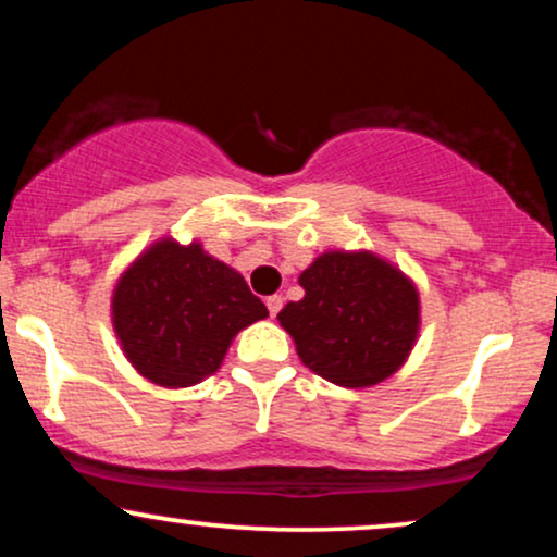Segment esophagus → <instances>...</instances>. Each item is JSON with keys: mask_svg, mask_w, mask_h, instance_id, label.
<instances>
[{"mask_svg": "<svg viewBox=\"0 0 557 557\" xmlns=\"http://www.w3.org/2000/svg\"><path fill=\"white\" fill-rule=\"evenodd\" d=\"M267 309H270L272 317H277L280 309H283V296H270V298H267Z\"/></svg>", "mask_w": 557, "mask_h": 557, "instance_id": "1", "label": "esophagus"}]
</instances>
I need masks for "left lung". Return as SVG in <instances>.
<instances>
[{
    "label": "left lung",
    "mask_w": 557,
    "mask_h": 557,
    "mask_svg": "<svg viewBox=\"0 0 557 557\" xmlns=\"http://www.w3.org/2000/svg\"><path fill=\"white\" fill-rule=\"evenodd\" d=\"M298 283L304 298L277 319L311 372L341 387L398 372L419 335V293L406 274L369 251H327Z\"/></svg>",
    "instance_id": "left-lung-1"
}]
</instances>
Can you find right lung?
Returning a JSON list of instances; mask_svg holds the SVG:
<instances>
[{"label": "right lung", "instance_id": "right-lung-1", "mask_svg": "<svg viewBox=\"0 0 557 557\" xmlns=\"http://www.w3.org/2000/svg\"><path fill=\"white\" fill-rule=\"evenodd\" d=\"M270 311L233 267L201 243L157 240L127 267L112 296V324L127 361L162 387L214 374L230 343Z\"/></svg>", "mask_w": 557, "mask_h": 557}]
</instances>
